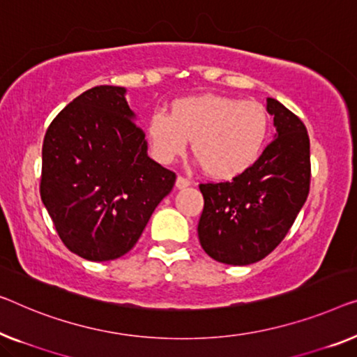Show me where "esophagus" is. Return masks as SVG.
<instances>
[{
    "label": "esophagus",
    "mask_w": 357,
    "mask_h": 357,
    "mask_svg": "<svg viewBox=\"0 0 357 357\" xmlns=\"http://www.w3.org/2000/svg\"><path fill=\"white\" fill-rule=\"evenodd\" d=\"M188 185H190V181L188 178H184V176L176 178V188L178 189H184V188H188Z\"/></svg>",
    "instance_id": "34e87169"
}]
</instances>
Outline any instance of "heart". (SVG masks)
<instances>
[{
  "mask_svg": "<svg viewBox=\"0 0 357 357\" xmlns=\"http://www.w3.org/2000/svg\"><path fill=\"white\" fill-rule=\"evenodd\" d=\"M269 130L268 112L255 100L204 94L174 102L172 115L155 110L147 126L149 142L158 162L172 163L188 149L205 173L232 178L257 160Z\"/></svg>",
  "mask_w": 357,
  "mask_h": 357,
  "instance_id": "heart-1",
  "label": "heart"
}]
</instances>
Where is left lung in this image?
I'll return each instance as SVG.
<instances>
[{"label":"left lung","mask_w":357,"mask_h":357,"mask_svg":"<svg viewBox=\"0 0 357 357\" xmlns=\"http://www.w3.org/2000/svg\"><path fill=\"white\" fill-rule=\"evenodd\" d=\"M275 139L245 172L225 183L200 184L199 241L216 261L245 266L273 252L310 194V136L298 116L268 98Z\"/></svg>","instance_id":"8db88e82"}]
</instances>
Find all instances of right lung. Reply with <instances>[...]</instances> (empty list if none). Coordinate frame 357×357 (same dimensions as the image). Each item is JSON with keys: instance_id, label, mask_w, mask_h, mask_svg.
Segmentation results:
<instances>
[{"instance_id": "add662e5", "label": "right lung", "mask_w": 357, "mask_h": 357, "mask_svg": "<svg viewBox=\"0 0 357 357\" xmlns=\"http://www.w3.org/2000/svg\"><path fill=\"white\" fill-rule=\"evenodd\" d=\"M121 86H94L63 107L43 141L40 194L61 241L89 261L136 245L176 174L147 155Z\"/></svg>"}]
</instances>
